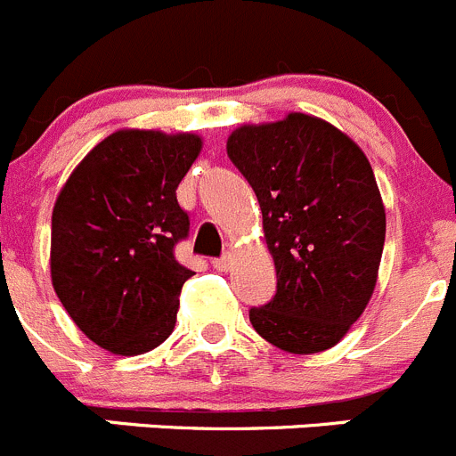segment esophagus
<instances>
[{"mask_svg": "<svg viewBox=\"0 0 456 456\" xmlns=\"http://www.w3.org/2000/svg\"><path fill=\"white\" fill-rule=\"evenodd\" d=\"M214 267L218 272H227L229 267H232V256H220V258H214Z\"/></svg>", "mask_w": 456, "mask_h": 456, "instance_id": "obj_1", "label": "esophagus"}]
</instances>
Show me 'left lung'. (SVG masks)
Instances as JSON below:
<instances>
[{
  "label": "left lung",
  "mask_w": 456,
  "mask_h": 456,
  "mask_svg": "<svg viewBox=\"0 0 456 456\" xmlns=\"http://www.w3.org/2000/svg\"><path fill=\"white\" fill-rule=\"evenodd\" d=\"M227 155L256 193L276 292L249 308L254 330L288 353L335 346L364 313L385 248V207L364 152L322 118L242 126Z\"/></svg>",
  "instance_id": "left-lung-1"
}]
</instances>
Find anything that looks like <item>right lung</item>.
Listing matches in <instances>:
<instances>
[{"label":"right lung","instance_id":"obj_1","mask_svg":"<svg viewBox=\"0 0 456 456\" xmlns=\"http://www.w3.org/2000/svg\"><path fill=\"white\" fill-rule=\"evenodd\" d=\"M202 142L195 134L121 130L71 173L51 218V281L76 326L118 355H139L175 329L193 276L175 258L189 238L177 186Z\"/></svg>","mask_w":456,"mask_h":456}]
</instances>
